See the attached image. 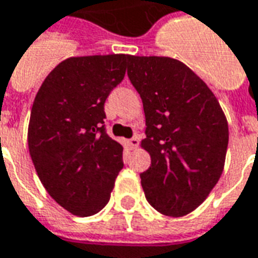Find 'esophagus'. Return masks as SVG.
I'll return each mask as SVG.
<instances>
[{
  "label": "esophagus",
  "instance_id": "obj_1",
  "mask_svg": "<svg viewBox=\"0 0 258 258\" xmlns=\"http://www.w3.org/2000/svg\"><path fill=\"white\" fill-rule=\"evenodd\" d=\"M128 145L131 149L138 148V145H140V137H133V138H131V140L128 141Z\"/></svg>",
  "mask_w": 258,
  "mask_h": 258
}]
</instances>
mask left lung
<instances>
[{"mask_svg": "<svg viewBox=\"0 0 258 258\" xmlns=\"http://www.w3.org/2000/svg\"><path fill=\"white\" fill-rule=\"evenodd\" d=\"M128 78L144 104L151 166L141 173L148 203L184 217L204 203L222 174L229 141L222 107L203 79L170 57L131 55Z\"/></svg>", "mask_w": 258, "mask_h": 258, "instance_id": "obj_1", "label": "left lung"}]
</instances>
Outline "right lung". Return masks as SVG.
<instances>
[{
	"label": "right lung",
	"mask_w": 258,
	"mask_h": 258,
	"mask_svg": "<svg viewBox=\"0 0 258 258\" xmlns=\"http://www.w3.org/2000/svg\"><path fill=\"white\" fill-rule=\"evenodd\" d=\"M131 55L71 57L41 84L30 111L28 145L41 184L77 217L103 210L123 147L106 133L104 102L125 75Z\"/></svg>",
	"instance_id": "1"
}]
</instances>
